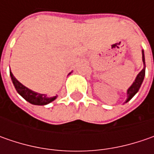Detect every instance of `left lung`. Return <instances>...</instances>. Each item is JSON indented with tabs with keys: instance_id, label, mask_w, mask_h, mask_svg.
<instances>
[{
	"instance_id": "left-lung-1",
	"label": "left lung",
	"mask_w": 154,
	"mask_h": 154,
	"mask_svg": "<svg viewBox=\"0 0 154 154\" xmlns=\"http://www.w3.org/2000/svg\"><path fill=\"white\" fill-rule=\"evenodd\" d=\"M142 62H143V65L144 67L142 68V70L140 72L139 74H137L135 80L133 82V84L128 87V89L127 90V99L125 101V103L128 102L131 98H133L134 96L137 93V92L139 91L140 87L141 86L144 77H145V70H146V64H145V56H144V51H142Z\"/></svg>"
}]
</instances>
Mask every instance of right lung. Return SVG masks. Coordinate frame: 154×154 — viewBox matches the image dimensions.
Wrapping results in <instances>:
<instances>
[{"label":"right lung","mask_w":154,"mask_h":154,"mask_svg":"<svg viewBox=\"0 0 154 154\" xmlns=\"http://www.w3.org/2000/svg\"><path fill=\"white\" fill-rule=\"evenodd\" d=\"M69 73L68 74H70ZM10 76H11V80L13 81V84L14 86L16 91L20 95L22 98H24L26 101H28L32 104H35V105H46L48 103H51L52 101H54L57 96H54V97H47L46 94H41L38 92H36L27 88L26 86L22 85L19 80H17L14 76V74H12V72L10 71Z\"/></svg>","instance_id":"obj_1"}]
</instances>
